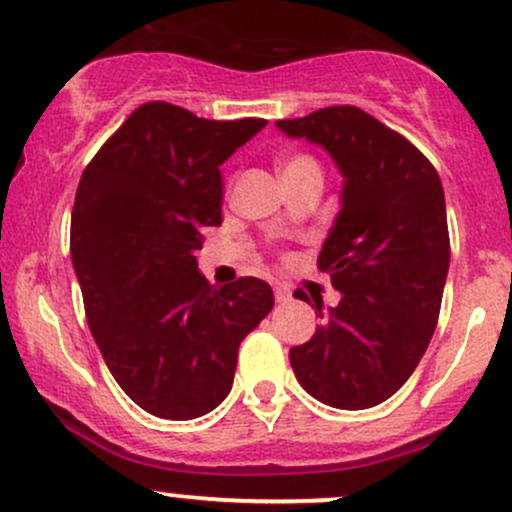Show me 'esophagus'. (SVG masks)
I'll list each match as a JSON object with an SVG mask.
<instances>
[{
  "instance_id": "34e87169",
  "label": "esophagus",
  "mask_w": 512,
  "mask_h": 512,
  "mask_svg": "<svg viewBox=\"0 0 512 512\" xmlns=\"http://www.w3.org/2000/svg\"><path fill=\"white\" fill-rule=\"evenodd\" d=\"M274 298L276 303H288V300L293 298L291 286H286V283H274Z\"/></svg>"
}]
</instances>
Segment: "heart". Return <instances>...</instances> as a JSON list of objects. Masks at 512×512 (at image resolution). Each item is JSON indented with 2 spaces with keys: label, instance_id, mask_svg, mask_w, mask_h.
Masks as SVG:
<instances>
[{
  "label": "heart",
  "instance_id": "obj_1",
  "mask_svg": "<svg viewBox=\"0 0 512 512\" xmlns=\"http://www.w3.org/2000/svg\"><path fill=\"white\" fill-rule=\"evenodd\" d=\"M281 176H298L307 174V171H319L317 159L312 155H305V152H295V155H288L281 159Z\"/></svg>",
  "mask_w": 512,
  "mask_h": 512
}]
</instances>
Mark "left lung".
I'll use <instances>...</instances> for the list:
<instances>
[{
	"label": "left lung",
	"instance_id": "left-lung-1",
	"mask_svg": "<svg viewBox=\"0 0 512 512\" xmlns=\"http://www.w3.org/2000/svg\"><path fill=\"white\" fill-rule=\"evenodd\" d=\"M276 128L324 147L343 176L341 212L317 260L341 303L322 312L315 295L322 324L291 348L293 372L331 408H374L410 379L439 322L451 262L441 178L408 138L350 104Z\"/></svg>",
	"mask_w": 512,
	"mask_h": 512
}]
</instances>
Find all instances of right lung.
I'll return each instance as SVG.
<instances>
[{
	"instance_id": "obj_1",
	"label": "right lung",
	"mask_w": 512,
	"mask_h": 512,
	"mask_svg": "<svg viewBox=\"0 0 512 512\" xmlns=\"http://www.w3.org/2000/svg\"><path fill=\"white\" fill-rule=\"evenodd\" d=\"M267 126L140 104L80 176L71 260L88 326L116 384L145 412L195 420L229 396L238 346L272 312L267 281L224 288L197 272L221 224L219 166Z\"/></svg>"
}]
</instances>
